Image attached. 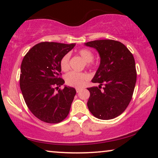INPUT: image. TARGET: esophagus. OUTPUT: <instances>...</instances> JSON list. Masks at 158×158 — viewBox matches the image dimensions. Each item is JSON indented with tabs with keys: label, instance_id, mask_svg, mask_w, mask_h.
<instances>
[{
	"label": "esophagus",
	"instance_id": "1",
	"mask_svg": "<svg viewBox=\"0 0 158 158\" xmlns=\"http://www.w3.org/2000/svg\"><path fill=\"white\" fill-rule=\"evenodd\" d=\"M80 91H81V88H76V92L77 93H79Z\"/></svg>",
	"mask_w": 158,
	"mask_h": 158
}]
</instances>
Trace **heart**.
Listing matches in <instances>:
<instances>
[{"label": "heart", "instance_id": "1", "mask_svg": "<svg viewBox=\"0 0 158 158\" xmlns=\"http://www.w3.org/2000/svg\"><path fill=\"white\" fill-rule=\"evenodd\" d=\"M78 55L85 62V66L88 68H94L95 64L93 60L94 58V54L91 50L88 49L82 48L77 52ZM70 55L69 53L64 55L60 60V65L62 71H68L70 68ZM89 80V75L85 73L70 72L65 76V82L68 85L75 88H82L85 85L86 82Z\"/></svg>", "mask_w": 158, "mask_h": 158}]
</instances>
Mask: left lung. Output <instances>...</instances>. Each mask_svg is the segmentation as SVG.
I'll return each instance as SVG.
<instances>
[{
    "label": "left lung",
    "instance_id": "left-lung-1",
    "mask_svg": "<svg viewBox=\"0 0 158 158\" xmlns=\"http://www.w3.org/2000/svg\"><path fill=\"white\" fill-rule=\"evenodd\" d=\"M85 45L96 49L101 57L100 66L92 80L100 85L88 88V108L99 119H112L126 110L132 98L137 81L135 58L118 41L95 40Z\"/></svg>",
    "mask_w": 158,
    "mask_h": 158
}]
</instances>
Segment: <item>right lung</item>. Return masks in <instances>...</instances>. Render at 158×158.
Here are the masks:
<instances>
[{"label":"right lung","instance_id":"add662e5","mask_svg":"<svg viewBox=\"0 0 158 158\" xmlns=\"http://www.w3.org/2000/svg\"><path fill=\"white\" fill-rule=\"evenodd\" d=\"M75 45L40 42L29 49L21 62L19 83L23 97L30 111L42 122L60 123L70 112L76 90L67 86L58 90L64 83L60 62Z\"/></svg>","mask_w":158,"mask_h":158}]
</instances>
